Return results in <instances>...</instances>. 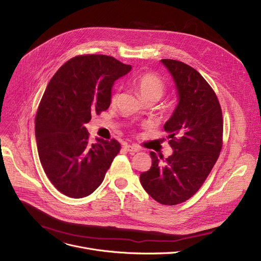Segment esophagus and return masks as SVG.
Listing matches in <instances>:
<instances>
[{
  "label": "esophagus",
  "instance_id": "1",
  "mask_svg": "<svg viewBox=\"0 0 261 261\" xmlns=\"http://www.w3.org/2000/svg\"><path fill=\"white\" fill-rule=\"evenodd\" d=\"M123 149L126 150V151H129V152H138V151H140L139 147L135 146V145H126V146H123Z\"/></svg>",
  "mask_w": 261,
  "mask_h": 261
}]
</instances>
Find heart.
I'll use <instances>...</instances> for the list:
<instances>
[{
  "mask_svg": "<svg viewBox=\"0 0 261 261\" xmlns=\"http://www.w3.org/2000/svg\"><path fill=\"white\" fill-rule=\"evenodd\" d=\"M134 86L137 88L139 95L144 101L149 100V99H152L155 101L159 100L164 95L165 89H166L165 83L163 82L162 79L151 72L141 74L137 80L134 81ZM117 98H118V94L114 93L112 95L111 101L114 103L116 102Z\"/></svg>",
  "mask_w": 261,
  "mask_h": 261,
  "instance_id": "b5f03b06",
  "label": "heart"
}]
</instances>
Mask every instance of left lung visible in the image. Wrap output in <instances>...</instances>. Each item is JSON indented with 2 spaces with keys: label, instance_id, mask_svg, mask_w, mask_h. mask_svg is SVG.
<instances>
[{
  "label": "left lung",
  "instance_id": "left-lung-1",
  "mask_svg": "<svg viewBox=\"0 0 261 261\" xmlns=\"http://www.w3.org/2000/svg\"><path fill=\"white\" fill-rule=\"evenodd\" d=\"M172 74L178 105L165 124L173 154L166 159L150 151L152 164L140 176L154 200L173 206L193 196L210 174L223 144V117L217 95L191 66L161 60Z\"/></svg>",
  "mask_w": 261,
  "mask_h": 261
}]
</instances>
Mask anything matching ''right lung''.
<instances>
[{"label":"right lung","instance_id":"add662e5","mask_svg":"<svg viewBox=\"0 0 261 261\" xmlns=\"http://www.w3.org/2000/svg\"><path fill=\"white\" fill-rule=\"evenodd\" d=\"M131 68L108 55H77L44 90L35 118L38 154L52 185L66 196L92 194L119 152L116 140L90 143L85 124L109 109L113 84Z\"/></svg>","mask_w":261,"mask_h":261}]
</instances>
